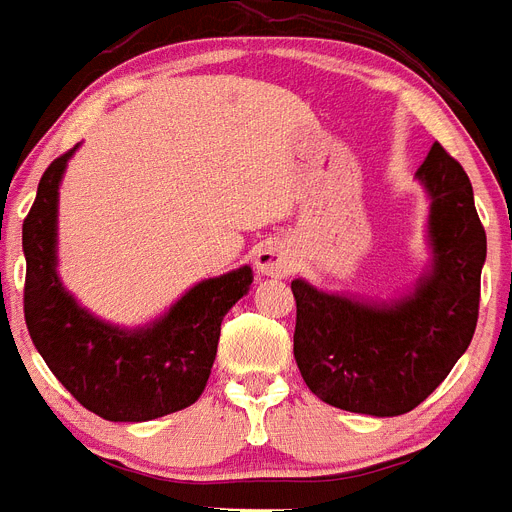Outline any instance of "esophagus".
<instances>
[{
    "label": "esophagus",
    "mask_w": 512,
    "mask_h": 512,
    "mask_svg": "<svg viewBox=\"0 0 512 512\" xmlns=\"http://www.w3.org/2000/svg\"><path fill=\"white\" fill-rule=\"evenodd\" d=\"M295 259L293 251L285 246V243H277V240H269L256 251V269L266 277H285V274L293 272Z\"/></svg>",
    "instance_id": "34e87169"
}]
</instances>
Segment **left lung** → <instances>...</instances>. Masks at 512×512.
Returning <instances> with one entry per match:
<instances>
[{
	"instance_id": "left-lung-1",
	"label": "left lung",
	"mask_w": 512,
	"mask_h": 512,
	"mask_svg": "<svg viewBox=\"0 0 512 512\" xmlns=\"http://www.w3.org/2000/svg\"><path fill=\"white\" fill-rule=\"evenodd\" d=\"M416 177L426 188L432 264L395 301H358L293 280V353L316 398L350 413L400 416L424 403L474 337L487 232L474 188L434 143Z\"/></svg>"
}]
</instances>
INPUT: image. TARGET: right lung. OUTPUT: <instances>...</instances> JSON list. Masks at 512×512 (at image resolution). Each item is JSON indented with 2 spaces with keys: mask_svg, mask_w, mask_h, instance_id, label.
I'll return each instance as SVG.
<instances>
[{
  "mask_svg": "<svg viewBox=\"0 0 512 512\" xmlns=\"http://www.w3.org/2000/svg\"><path fill=\"white\" fill-rule=\"evenodd\" d=\"M75 149L46 167L23 222V311L33 345L62 387L107 421L183 411L209 382L222 319L248 293L251 266L198 282L146 327L122 329L88 314L57 274L59 183Z\"/></svg>",
  "mask_w": 512,
  "mask_h": 512,
  "instance_id": "right-lung-1",
  "label": "right lung"
}]
</instances>
